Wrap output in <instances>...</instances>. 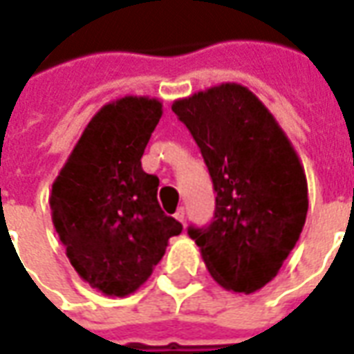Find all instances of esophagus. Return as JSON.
<instances>
[{
  "instance_id": "obj_1",
  "label": "esophagus",
  "mask_w": 354,
  "mask_h": 354,
  "mask_svg": "<svg viewBox=\"0 0 354 354\" xmlns=\"http://www.w3.org/2000/svg\"><path fill=\"white\" fill-rule=\"evenodd\" d=\"M174 216H176V220H178V222H182V223H184V222H185V208H184V207H180V208H178V212H176V214H174Z\"/></svg>"
}]
</instances>
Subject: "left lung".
Instances as JSON below:
<instances>
[{
    "label": "left lung",
    "mask_w": 354,
    "mask_h": 354,
    "mask_svg": "<svg viewBox=\"0 0 354 354\" xmlns=\"http://www.w3.org/2000/svg\"><path fill=\"white\" fill-rule=\"evenodd\" d=\"M172 111L201 147L216 192L212 223L189 235L222 288L254 294L281 271L305 225L299 155L263 102L239 83L178 98Z\"/></svg>",
    "instance_id": "1"
}]
</instances>
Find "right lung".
<instances>
[{"instance_id": "obj_1", "label": "right lung", "mask_w": 354, "mask_h": 354, "mask_svg": "<svg viewBox=\"0 0 354 354\" xmlns=\"http://www.w3.org/2000/svg\"><path fill=\"white\" fill-rule=\"evenodd\" d=\"M161 115V100L149 96L104 104L53 182L50 216L66 256L104 296L136 292L182 231L159 207V178L140 161Z\"/></svg>"}]
</instances>
